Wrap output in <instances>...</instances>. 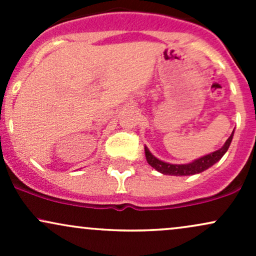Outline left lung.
Segmentation results:
<instances>
[{
	"label": "left lung",
	"instance_id": "left-lung-1",
	"mask_svg": "<svg viewBox=\"0 0 256 256\" xmlns=\"http://www.w3.org/2000/svg\"><path fill=\"white\" fill-rule=\"evenodd\" d=\"M232 137H234V132L231 134V136L228 138V140L225 142V144L219 149V150L210 152V154L206 155L195 160L192 164H186V165H172V164L164 162V161L158 160L152 155V152L148 150V148H144L146 152V158L148 164L152 167H154L155 170L158 172L164 173V174H170V176H192L196 174V173H201L206 171L207 168H210V166H213L214 164L218 162L220 158H222V155L228 152V146L231 144Z\"/></svg>",
	"mask_w": 256,
	"mask_h": 256
}]
</instances>
